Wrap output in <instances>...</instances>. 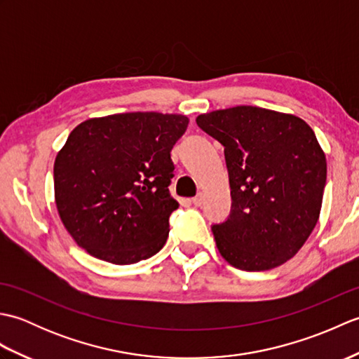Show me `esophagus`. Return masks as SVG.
<instances>
[{"label":"esophagus","instance_id":"esophagus-1","mask_svg":"<svg viewBox=\"0 0 359 359\" xmlns=\"http://www.w3.org/2000/svg\"><path fill=\"white\" fill-rule=\"evenodd\" d=\"M191 203L194 205V207H201V205L203 203V196L197 194L196 197H193V199H191Z\"/></svg>","mask_w":359,"mask_h":359}]
</instances>
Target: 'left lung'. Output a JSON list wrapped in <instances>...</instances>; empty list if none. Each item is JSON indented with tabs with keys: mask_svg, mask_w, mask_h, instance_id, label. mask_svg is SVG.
<instances>
[{
	"mask_svg": "<svg viewBox=\"0 0 359 359\" xmlns=\"http://www.w3.org/2000/svg\"><path fill=\"white\" fill-rule=\"evenodd\" d=\"M205 133L224 144L231 212L212 225L220 256L239 270L285 264L319 219L327 179L325 154L306 121L257 106L201 114Z\"/></svg>",
	"mask_w": 359,
	"mask_h": 359,
	"instance_id": "left-lung-1",
	"label": "left lung"
}]
</instances>
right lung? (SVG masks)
I'll return each mask as SVG.
<instances>
[{
  "label": "right lung",
  "instance_id": "1",
  "mask_svg": "<svg viewBox=\"0 0 359 359\" xmlns=\"http://www.w3.org/2000/svg\"><path fill=\"white\" fill-rule=\"evenodd\" d=\"M182 114L126 112L83 121L53 163L65 228L90 256L116 265L148 259L165 245L171 149L188 126Z\"/></svg>",
  "mask_w": 359,
  "mask_h": 359
}]
</instances>
